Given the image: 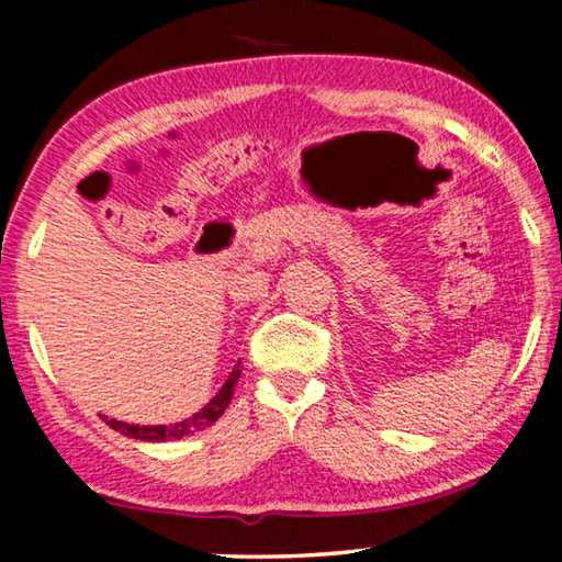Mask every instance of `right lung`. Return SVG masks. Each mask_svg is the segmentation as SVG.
Masks as SVG:
<instances>
[{"mask_svg": "<svg viewBox=\"0 0 562 562\" xmlns=\"http://www.w3.org/2000/svg\"><path fill=\"white\" fill-rule=\"evenodd\" d=\"M240 379V366L235 368L233 373H229V379L225 386L220 389V394L212 398L210 404L204 406L202 412H196L194 417L183 419V422H176V425L166 427V425H156V427H137V425H127V422H117V419H106V425L112 429H117V432L127 435V437H135V440H148V442H164V440H179L183 435H194L196 429H206L212 427L214 422H217L225 409L233 402V394H235V383Z\"/></svg>", "mask_w": 562, "mask_h": 562, "instance_id": "1", "label": "right lung"}]
</instances>
